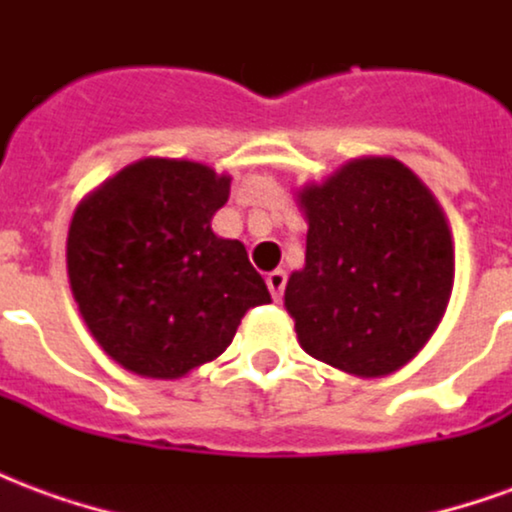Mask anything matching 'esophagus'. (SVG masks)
Here are the masks:
<instances>
[{
    "label": "esophagus",
    "mask_w": 512,
    "mask_h": 512,
    "mask_svg": "<svg viewBox=\"0 0 512 512\" xmlns=\"http://www.w3.org/2000/svg\"><path fill=\"white\" fill-rule=\"evenodd\" d=\"M285 282H288V274L282 271V268H277V271H271L266 277V285L268 290H271V296H274V301L282 299V293H285Z\"/></svg>",
    "instance_id": "obj_1"
}]
</instances>
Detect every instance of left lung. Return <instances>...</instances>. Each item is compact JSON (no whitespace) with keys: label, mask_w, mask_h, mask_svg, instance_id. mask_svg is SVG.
Here are the masks:
<instances>
[{"label":"left lung","mask_w":512,"mask_h":512,"mask_svg":"<svg viewBox=\"0 0 512 512\" xmlns=\"http://www.w3.org/2000/svg\"><path fill=\"white\" fill-rule=\"evenodd\" d=\"M296 197L310 224L285 288L299 345L351 376L395 373L450 304L455 249L439 200L389 156L351 158Z\"/></svg>","instance_id":"8db88e82"}]
</instances>
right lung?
<instances>
[{"label": "right lung", "instance_id": "obj_1", "mask_svg": "<svg viewBox=\"0 0 512 512\" xmlns=\"http://www.w3.org/2000/svg\"><path fill=\"white\" fill-rule=\"evenodd\" d=\"M230 175L186 158H142L73 211L68 279L87 329L117 365L172 381L233 343L271 301L246 246L211 230Z\"/></svg>", "mask_w": 512, "mask_h": 512}]
</instances>
